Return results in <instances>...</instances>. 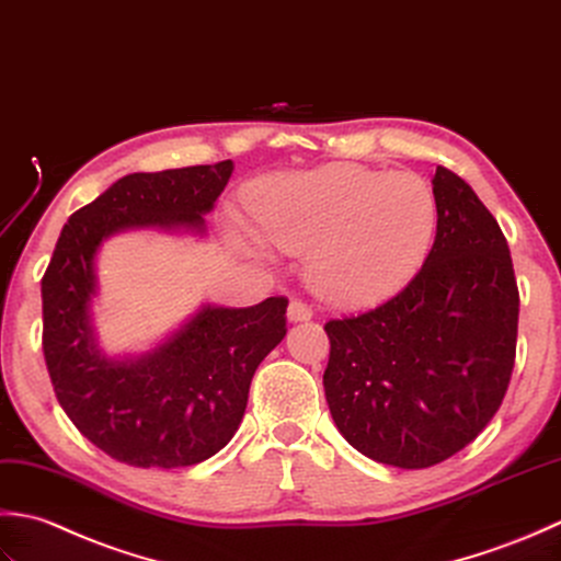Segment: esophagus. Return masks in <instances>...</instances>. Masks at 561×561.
Masks as SVG:
<instances>
[{
	"label": "esophagus",
	"instance_id": "34e87169",
	"mask_svg": "<svg viewBox=\"0 0 561 561\" xmlns=\"http://www.w3.org/2000/svg\"><path fill=\"white\" fill-rule=\"evenodd\" d=\"M307 319H312V310L300 300H293L288 305V322H307Z\"/></svg>",
	"mask_w": 561,
	"mask_h": 561
}]
</instances>
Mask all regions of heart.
<instances>
[{
	"label": "heart",
	"instance_id": "obj_1",
	"mask_svg": "<svg viewBox=\"0 0 561 561\" xmlns=\"http://www.w3.org/2000/svg\"><path fill=\"white\" fill-rule=\"evenodd\" d=\"M259 232L232 222L244 254L273 247L305 254V278L322 300L363 307L416 276L436 242L440 208L426 179L409 171L324 164L256 181L247 193Z\"/></svg>",
	"mask_w": 561,
	"mask_h": 561
}]
</instances>
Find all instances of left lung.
Masks as SVG:
<instances>
[{
  "mask_svg": "<svg viewBox=\"0 0 561 561\" xmlns=\"http://www.w3.org/2000/svg\"><path fill=\"white\" fill-rule=\"evenodd\" d=\"M440 225L426 264L375 310L331 319L324 394L353 448L375 462L424 470L484 431L516 358L513 261L470 184L438 167Z\"/></svg>",
  "mask_w": 561,
  "mask_h": 561,
  "instance_id": "1",
  "label": "left lung"
}]
</instances>
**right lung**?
<instances>
[{
    "label": "right lung",
    "mask_w": 561,
    "mask_h": 561,
    "mask_svg": "<svg viewBox=\"0 0 561 561\" xmlns=\"http://www.w3.org/2000/svg\"><path fill=\"white\" fill-rule=\"evenodd\" d=\"M234 171L220 164L128 174L79 208L41 280L43 353L57 402L87 440L133 467L208 460L242 424L259 363L285 336V297L251 307L205 302L142 353H108L99 341L96 259L106 239L159 230L203 239Z\"/></svg>",
    "instance_id": "add662e5"
}]
</instances>
